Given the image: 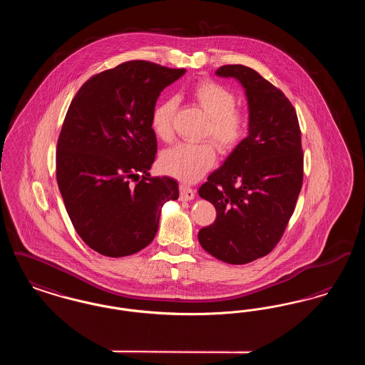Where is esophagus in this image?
Returning <instances> with one entry per match:
<instances>
[{
  "instance_id": "obj_1",
  "label": "esophagus",
  "mask_w": 365,
  "mask_h": 365,
  "mask_svg": "<svg viewBox=\"0 0 365 365\" xmlns=\"http://www.w3.org/2000/svg\"><path fill=\"white\" fill-rule=\"evenodd\" d=\"M179 190H180V200L182 201H190V200L194 198V195H195L194 190L189 187V186H185V185H182Z\"/></svg>"
}]
</instances>
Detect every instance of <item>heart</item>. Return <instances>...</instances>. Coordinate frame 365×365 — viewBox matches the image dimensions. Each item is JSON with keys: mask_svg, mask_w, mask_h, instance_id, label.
I'll return each instance as SVG.
<instances>
[{"mask_svg": "<svg viewBox=\"0 0 365 365\" xmlns=\"http://www.w3.org/2000/svg\"><path fill=\"white\" fill-rule=\"evenodd\" d=\"M194 103L209 118L204 137H210L220 152L230 153L242 143L249 131V118L246 112L235 108L237 97L228 87L202 79L190 87L189 91ZM176 101L164 98L158 101L152 112V130L164 142L173 139V119ZM216 150L210 142L179 143L165 150L161 156V168L182 182L192 183L207 174L215 164Z\"/></svg>", "mask_w": 365, "mask_h": 365, "instance_id": "1", "label": "heart"}]
</instances>
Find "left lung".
<instances>
[{
    "instance_id": "1",
    "label": "left lung",
    "mask_w": 365,
    "mask_h": 365,
    "mask_svg": "<svg viewBox=\"0 0 365 365\" xmlns=\"http://www.w3.org/2000/svg\"><path fill=\"white\" fill-rule=\"evenodd\" d=\"M216 75L245 88L249 135L198 190L217 212L198 241L217 260L246 264L272 252L294 212L304 179L301 130L289 98L259 72L235 64Z\"/></svg>"
}]
</instances>
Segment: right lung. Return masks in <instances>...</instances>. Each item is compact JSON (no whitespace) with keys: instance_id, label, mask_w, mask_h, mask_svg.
<instances>
[{"instance_id":"1","label":"right lung","mask_w":365,"mask_h":365,"mask_svg":"<svg viewBox=\"0 0 365 365\" xmlns=\"http://www.w3.org/2000/svg\"><path fill=\"white\" fill-rule=\"evenodd\" d=\"M185 72L127 61L91 76L71 101L57 140L56 178L76 232L100 255L124 257L146 247L163 205L179 197L175 179L148 171L157 153L153 108Z\"/></svg>"}]
</instances>
